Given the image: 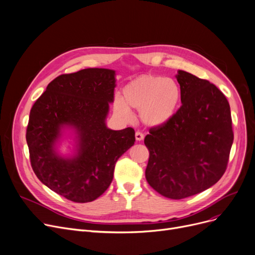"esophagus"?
Listing matches in <instances>:
<instances>
[{
    "label": "esophagus",
    "instance_id": "obj_1",
    "mask_svg": "<svg viewBox=\"0 0 255 255\" xmlns=\"http://www.w3.org/2000/svg\"><path fill=\"white\" fill-rule=\"evenodd\" d=\"M135 137H136V140H137V141H141V140H143V138H144V135L142 134L141 131L137 130V131H136V134H135Z\"/></svg>",
    "mask_w": 255,
    "mask_h": 255
}]
</instances>
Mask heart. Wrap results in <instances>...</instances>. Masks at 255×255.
<instances>
[{
    "label": "heart",
    "instance_id": "obj_1",
    "mask_svg": "<svg viewBox=\"0 0 255 255\" xmlns=\"http://www.w3.org/2000/svg\"><path fill=\"white\" fill-rule=\"evenodd\" d=\"M181 101V89L176 80L162 76L142 75L124 88V100L117 98L114 108L125 118L130 110H139L142 123L148 127H160L176 113Z\"/></svg>",
    "mask_w": 255,
    "mask_h": 255
}]
</instances>
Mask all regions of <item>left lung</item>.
<instances>
[{"label":"left lung","instance_id":"1","mask_svg":"<svg viewBox=\"0 0 255 255\" xmlns=\"http://www.w3.org/2000/svg\"><path fill=\"white\" fill-rule=\"evenodd\" d=\"M181 106L163 126L152 127L144 144L149 151L145 177L171 199L193 196L224 174L234 142L230 107L214 84L184 70L176 76Z\"/></svg>","mask_w":255,"mask_h":255}]
</instances>
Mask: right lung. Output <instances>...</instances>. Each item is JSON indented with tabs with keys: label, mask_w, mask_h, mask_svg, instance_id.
Segmentation results:
<instances>
[{
	"label": "right lung",
	"mask_w": 255,
	"mask_h": 255,
	"mask_svg": "<svg viewBox=\"0 0 255 255\" xmlns=\"http://www.w3.org/2000/svg\"><path fill=\"white\" fill-rule=\"evenodd\" d=\"M115 71L86 68L57 77L33 105L26 139L34 173L47 188L74 202L99 198L113 179L115 164L135 143V130L106 126L114 101ZM64 125L78 134V153L63 159L54 144Z\"/></svg>",
	"instance_id": "add662e5"
}]
</instances>
